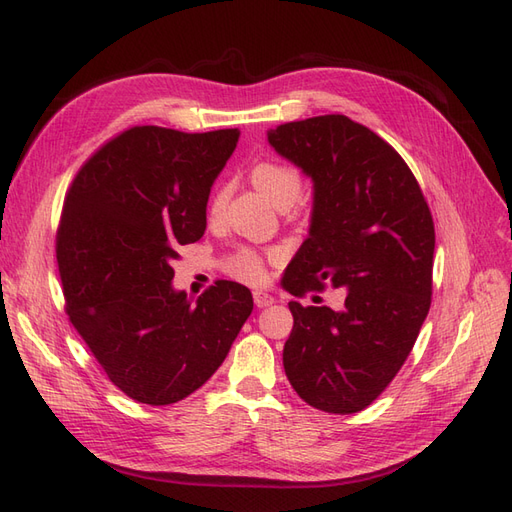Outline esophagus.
Listing matches in <instances>:
<instances>
[{
  "label": "esophagus",
  "mask_w": 512,
  "mask_h": 512,
  "mask_svg": "<svg viewBox=\"0 0 512 512\" xmlns=\"http://www.w3.org/2000/svg\"><path fill=\"white\" fill-rule=\"evenodd\" d=\"M273 297L269 292H262V290H256L254 292V303H256V307H269V305H273Z\"/></svg>",
  "instance_id": "obj_1"
}]
</instances>
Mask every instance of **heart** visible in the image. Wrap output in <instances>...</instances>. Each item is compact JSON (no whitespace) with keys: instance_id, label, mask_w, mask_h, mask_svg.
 Segmentation results:
<instances>
[{"instance_id":"heart-1","label":"heart","mask_w":512,"mask_h":512,"mask_svg":"<svg viewBox=\"0 0 512 512\" xmlns=\"http://www.w3.org/2000/svg\"><path fill=\"white\" fill-rule=\"evenodd\" d=\"M256 188L265 194L273 205L290 207L303 192V177L297 166L280 160H260L250 170ZM230 198V183H220L209 198L207 215L209 220H218ZM226 273L247 284L265 282L267 271L262 256L254 247L241 245L226 258Z\"/></svg>"}]
</instances>
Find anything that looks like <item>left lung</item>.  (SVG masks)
I'll return each mask as SVG.
<instances>
[{
    "label": "left lung",
    "instance_id": "1",
    "mask_svg": "<svg viewBox=\"0 0 512 512\" xmlns=\"http://www.w3.org/2000/svg\"><path fill=\"white\" fill-rule=\"evenodd\" d=\"M269 143L314 181L309 237L284 288L294 297L348 288L339 312L288 303L286 376L312 408L361 412L406 363L429 312L436 247L429 205L404 158L346 115L282 123Z\"/></svg>",
    "mask_w": 512,
    "mask_h": 512
}]
</instances>
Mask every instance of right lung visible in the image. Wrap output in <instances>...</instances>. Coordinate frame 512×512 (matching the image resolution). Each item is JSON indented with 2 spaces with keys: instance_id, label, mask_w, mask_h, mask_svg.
<instances>
[{
  "instance_id": "right-lung-1",
  "label": "right lung",
  "mask_w": 512,
  "mask_h": 512,
  "mask_svg": "<svg viewBox=\"0 0 512 512\" xmlns=\"http://www.w3.org/2000/svg\"><path fill=\"white\" fill-rule=\"evenodd\" d=\"M239 130L134 126L72 179L57 228L66 314L119 391L168 406L200 389L250 318V288L218 280L196 301L170 286L179 247L207 226V200Z\"/></svg>"
}]
</instances>
